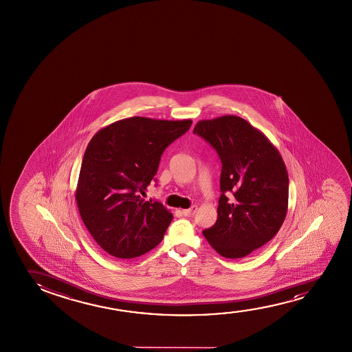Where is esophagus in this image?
Listing matches in <instances>:
<instances>
[{"label": "esophagus", "mask_w": 352, "mask_h": 352, "mask_svg": "<svg viewBox=\"0 0 352 352\" xmlns=\"http://www.w3.org/2000/svg\"><path fill=\"white\" fill-rule=\"evenodd\" d=\"M196 212H197V207H196V206H192L190 209H185V210H183L182 214H183L184 217H195Z\"/></svg>", "instance_id": "34e87169"}]
</instances>
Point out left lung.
I'll use <instances>...</instances> for the list:
<instances>
[{"instance_id":"left-lung-1","label":"left lung","mask_w":352,"mask_h":352,"mask_svg":"<svg viewBox=\"0 0 352 352\" xmlns=\"http://www.w3.org/2000/svg\"><path fill=\"white\" fill-rule=\"evenodd\" d=\"M193 133L210 143L222 164L217 220L203 236L222 257L250 255L278 233L287 214L284 160L260 130L239 116L198 121Z\"/></svg>"}]
</instances>
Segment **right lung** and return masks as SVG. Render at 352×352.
<instances>
[{"mask_svg": "<svg viewBox=\"0 0 352 352\" xmlns=\"http://www.w3.org/2000/svg\"><path fill=\"white\" fill-rule=\"evenodd\" d=\"M191 124L133 116L103 127L89 142L76 201L87 231L109 255L133 258L162 241L173 215L140 193L154 180L164 149Z\"/></svg>", "mask_w": 352, "mask_h": 352, "instance_id": "add662e5", "label": "right lung"}]
</instances>
